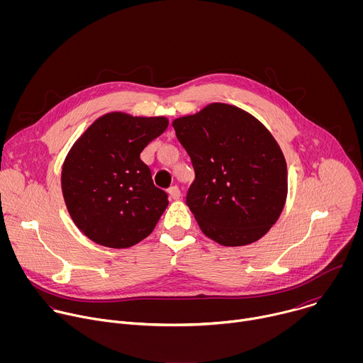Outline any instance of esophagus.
Instances as JSON below:
<instances>
[{
	"label": "esophagus",
	"instance_id": "34e87169",
	"mask_svg": "<svg viewBox=\"0 0 363 363\" xmlns=\"http://www.w3.org/2000/svg\"><path fill=\"white\" fill-rule=\"evenodd\" d=\"M168 194H169V198L171 199H179L181 198V191H179V188L175 185V186H171L169 189H168Z\"/></svg>",
	"mask_w": 363,
	"mask_h": 363
}]
</instances>
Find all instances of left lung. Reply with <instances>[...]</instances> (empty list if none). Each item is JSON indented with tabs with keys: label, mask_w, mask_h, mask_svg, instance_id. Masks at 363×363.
<instances>
[{
	"label": "left lung",
	"mask_w": 363,
	"mask_h": 363,
	"mask_svg": "<svg viewBox=\"0 0 363 363\" xmlns=\"http://www.w3.org/2000/svg\"><path fill=\"white\" fill-rule=\"evenodd\" d=\"M172 126L195 171L186 205L201 231L225 247L266 235L287 198L286 160L270 130L227 103H210Z\"/></svg>",
	"instance_id": "obj_1"
}]
</instances>
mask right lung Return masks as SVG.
Returning a JSON list of instances; mask_svg holds the SVG:
<instances>
[{"label":"right lung","instance_id":"add662e5","mask_svg":"<svg viewBox=\"0 0 363 363\" xmlns=\"http://www.w3.org/2000/svg\"><path fill=\"white\" fill-rule=\"evenodd\" d=\"M169 125L165 116L109 112L73 143L62 168V191L76 227L93 242L128 248L146 238L168 206L140 161L143 147Z\"/></svg>","mask_w":363,"mask_h":363}]
</instances>
